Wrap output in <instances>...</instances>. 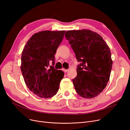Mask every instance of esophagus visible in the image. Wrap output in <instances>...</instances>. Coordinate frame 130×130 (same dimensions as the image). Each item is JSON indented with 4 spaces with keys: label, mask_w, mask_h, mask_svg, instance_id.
<instances>
[{
    "label": "esophagus",
    "mask_w": 130,
    "mask_h": 130,
    "mask_svg": "<svg viewBox=\"0 0 130 130\" xmlns=\"http://www.w3.org/2000/svg\"><path fill=\"white\" fill-rule=\"evenodd\" d=\"M63 71L65 72V73H66L68 72V71H69V70H66V69H63Z\"/></svg>",
    "instance_id": "34e87169"
}]
</instances>
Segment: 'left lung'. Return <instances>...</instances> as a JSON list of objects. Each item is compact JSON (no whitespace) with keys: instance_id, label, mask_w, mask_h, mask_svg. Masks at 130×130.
Here are the masks:
<instances>
[{"instance_id":"left-lung-1","label":"left lung","mask_w":130,"mask_h":130,"mask_svg":"<svg viewBox=\"0 0 130 130\" xmlns=\"http://www.w3.org/2000/svg\"><path fill=\"white\" fill-rule=\"evenodd\" d=\"M65 36L80 62L73 79L75 89L84 98L97 96L110 79L113 64L110 48L99 34L88 29L68 30Z\"/></svg>"}]
</instances>
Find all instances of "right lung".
Returning <instances> with one entry per match:
<instances>
[{
  "instance_id": "obj_1",
  "label": "right lung",
  "mask_w": 130,
  "mask_h": 130,
  "mask_svg": "<svg viewBox=\"0 0 130 130\" xmlns=\"http://www.w3.org/2000/svg\"><path fill=\"white\" fill-rule=\"evenodd\" d=\"M65 32L45 30L34 34L22 52L20 69L25 82L30 91L41 98H51L56 95L64 77V72L53 66L55 54Z\"/></svg>"
}]
</instances>
